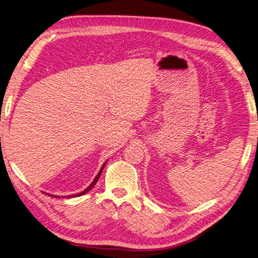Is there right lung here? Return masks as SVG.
<instances>
[{
  "mask_svg": "<svg viewBox=\"0 0 258 258\" xmlns=\"http://www.w3.org/2000/svg\"><path fill=\"white\" fill-rule=\"evenodd\" d=\"M105 165H106V162L103 164V166H102V168H101V170H99L98 171V173H97V176L95 177V179L93 180V182H92V183H91L85 190H84V192H81V193H79V194H76V195H69V198H72V197H78V196H81V195H84L85 193H87V192H89V190L91 189V188H92L94 185H95V183H96V182H97V180L99 179V177H101V174H102V171H103V169H104V167H105ZM50 196H52V195H50ZM55 197V196H54Z\"/></svg>",
  "mask_w": 258,
  "mask_h": 258,
  "instance_id": "right-lung-1",
  "label": "right lung"
}]
</instances>
